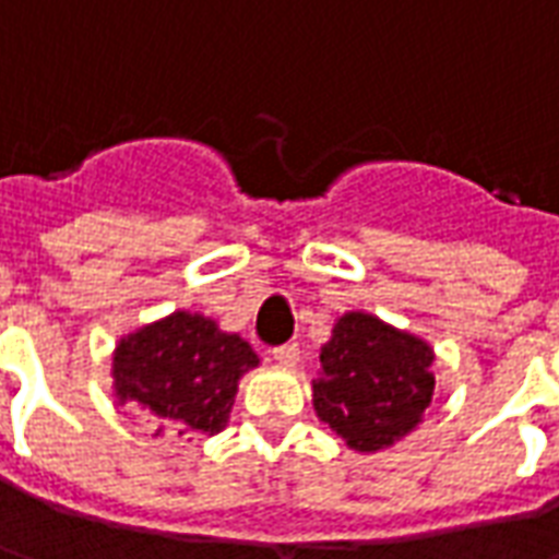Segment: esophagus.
<instances>
[{"instance_id": "obj_1", "label": "esophagus", "mask_w": 559, "mask_h": 559, "mask_svg": "<svg viewBox=\"0 0 559 559\" xmlns=\"http://www.w3.org/2000/svg\"><path fill=\"white\" fill-rule=\"evenodd\" d=\"M272 359L284 368H293V365L299 362V344H281L272 350Z\"/></svg>"}]
</instances>
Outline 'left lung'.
I'll use <instances>...</instances> for the list:
<instances>
[{"label": "left lung", "mask_w": 559, "mask_h": 559, "mask_svg": "<svg viewBox=\"0 0 559 559\" xmlns=\"http://www.w3.org/2000/svg\"><path fill=\"white\" fill-rule=\"evenodd\" d=\"M437 353L425 338L368 311H344L320 347L311 380L317 419L353 452L377 455L425 419Z\"/></svg>", "instance_id": "8db88e82"}]
</instances>
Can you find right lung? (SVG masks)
<instances>
[{"instance_id":"obj_1","label":"right lung","mask_w":559,"mask_h":559,"mask_svg":"<svg viewBox=\"0 0 559 559\" xmlns=\"http://www.w3.org/2000/svg\"><path fill=\"white\" fill-rule=\"evenodd\" d=\"M260 359L251 344L224 332L218 320L200 311L143 323L116 341L110 356L114 399L134 404L164 433H218L230 421L239 380Z\"/></svg>"}]
</instances>
